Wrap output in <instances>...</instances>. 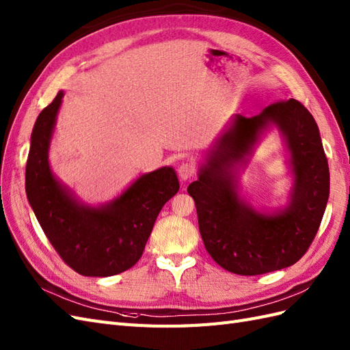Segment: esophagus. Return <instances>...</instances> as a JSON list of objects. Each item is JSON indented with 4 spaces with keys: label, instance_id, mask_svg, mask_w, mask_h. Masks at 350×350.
Instances as JSON below:
<instances>
[{
    "label": "esophagus",
    "instance_id": "esophagus-1",
    "mask_svg": "<svg viewBox=\"0 0 350 350\" xmlns=\"http://www.w3.org/2000/svg\"><path fill=\"white\" fill-rule=\"evenodd\" d=\"M177 173H178V178H180L182 182H186L195 174V165L192 163H182L178 165Z\"/></svg>",
    "mask_w": 350,
    "mask_h": 350
}]
</instances>
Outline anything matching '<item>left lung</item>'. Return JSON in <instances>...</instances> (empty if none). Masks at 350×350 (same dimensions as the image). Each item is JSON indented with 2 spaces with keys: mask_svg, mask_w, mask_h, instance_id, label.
Listing matches in <instances>:
<instances>
[{
  "mask_svg": "<svg viewBox=\"0 0 350 350\" xmlns=\"http://www.w3.org/2000/svg\"><path fill=\"white\" fill-rule=\"evenodd\" d=\"M273 126L288 151L293 187L286 206L256 210L240 195L237 168ZM187 192L204 245L219 267L258 275L293 265L312 243L330 195V172L312 114L293 98L249 118L234 114L208 149Z\"/></svg>",
  "mask_w": 350,
  "mask_h": 350,
  "instance_id": "8db88e82",
  "label": "left lung"
}]
</instances>
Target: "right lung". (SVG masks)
I'll return each instance as SVG.
<instances>
[{
	"mask_svg": "<svg viewBox=\"0 0 350 350\" xmlns=\"http://www.w3.org/2000/svg\"><path fill=\"white\" fill-rule=\"evenodd\" d=\"M64 91L38 116L26 163V195L48 241L63 261L86 277H109L133 267L164 204L180 185L173 167L139 176L101 205H89L53 173L48 152Z\"/></svg>",
	"mask_w": 350,
	"mask_h": 350,
	"instance_id": "add662e5",
	"label": "right lung"
}]
</instances>
